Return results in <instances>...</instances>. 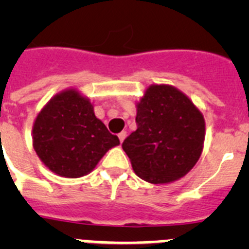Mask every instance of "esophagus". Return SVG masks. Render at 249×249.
<instances>
[{
    "mask_svg": "<svg viewBox=\"0 0 249 249\" xmlns=\"http://www.w3.org/2000/svg\"><path fill=\"white\" fill-rule=\"evenodd\" d=\"M126 136H127V132L126 131H122V132H120V133H118V138H120L121 143H122L123 141H124Z\"/></svg>",
    "mask_w": 249,
    "mask_h": 249,
    "instance_id": "34e87169",
    "label": "esophagus"
}]
</instances>
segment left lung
I'll list each match as a JSON object with an SVG mask.
<instances>
[{
    "label": "left lung",
    "instance_id": "1",
    "mask_svg": "<svg viewBox=\"0 0 249 249\" xmlns=\"http://www.w3.org/2000/svg\"><path fill=\"white\" fill-rule=\"evenodd\" d=\"M137 129L122 148L136 175L149 183L183 177L202 153L204 118L186 94L172 86L155 85L137 105Z\"/></svg>",
    "mask_w": 249,
    "mask_h": 249
}]
</instances>
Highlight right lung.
Returning a JSON list of instances; mask_svg holds the SVG:
<instances>
[{
  "instance_id": "add662e5",
  "label": "right lung",
  "mask_w": 249,
  "mask_h": 249,
  "mask_svg": "<svg viewBox=\"0 0 249 249\" xmlns=\"http://www.w3.org/2000/svg\"><path fill=\"white\" fill-rule=\"evenodd\" d=\"M118 144L117 136L94 116L91 102L74 89L54 96L35 121V151L46 167L62 177L87 175Z\"/></svg>"
}]
</instances>
